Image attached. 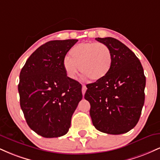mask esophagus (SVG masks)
Wrapping results in <instances>:
<instances>
[{
  "mask_svg": "<svg viewBox=\"0 0 160 160\" xmlns=\"http://www.w3.org/2000/svg\"><path fill=\"white\" fill-rule=\"evenodd\" d=\"M86 89H87L86 86L85 85H82V95H84V94H85Z\"/></svg>",
  "mask_w": 160,
  "mask_h": 160,
  "instance_id": "esophagus-1",
  "label": "esophagus"
}]
</instances>
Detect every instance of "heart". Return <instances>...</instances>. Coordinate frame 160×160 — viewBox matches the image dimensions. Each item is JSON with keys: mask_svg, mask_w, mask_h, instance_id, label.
I'll use <instances>...</instances> for the list:
<instances>
[{"mask_svg": "<svg viewBox=\"0 0 160 160\" xmlns=\"http://www.w3.org/2000/svg\"><path fill=\"white\" fill-rule=\"evenodd\" d=\"M70 56L63 59V67L67 76L74 79L80 71L85 78L98 80L105 77L112 65V53L102 43H81L70 50Z\"/></svg>", "mask_w": 160, "mask_h": 160, "instance_id": "obj_1", "label": "heart"}]
</instances>
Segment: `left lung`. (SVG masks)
I'll return each instance as SVG.
<instances>
[{"label":"left lung","instance_id":"8db88e82","mask_svg":"<svg viewBox=\"0 0 160 160\" xmlns=\"http://www.w3.org/2000/svg\"><path fill=\"white\" fill-rule=\"evenodd\" d=\"M107 45L112 65L105 77L86 85L93 126L102 132L120 135L136 126L144 104L146 78L135 53L113 38H95Z\"/></svg>","mask_w":160,"mask_h":160}]
</instances>
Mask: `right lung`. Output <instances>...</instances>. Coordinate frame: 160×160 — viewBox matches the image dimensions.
Listing matches in <instances>:
<instances>
[{"label": "right lung", "mask_w": 160, "mask_h": 160, "mask_svg": "<svg viewBox=\"0 0 160 160\" xmlns=\"http://www.w3.org/2000/svg\"><path fill=\"white\" fill-rule=\"evenodd\" d=\"M78 40H51L31 55L21 70L18 90L28 125L44 138L65 135L82 98V86L69 78L63 59Z\"/></svg>", "instance_id": "1"}]
</instances>
